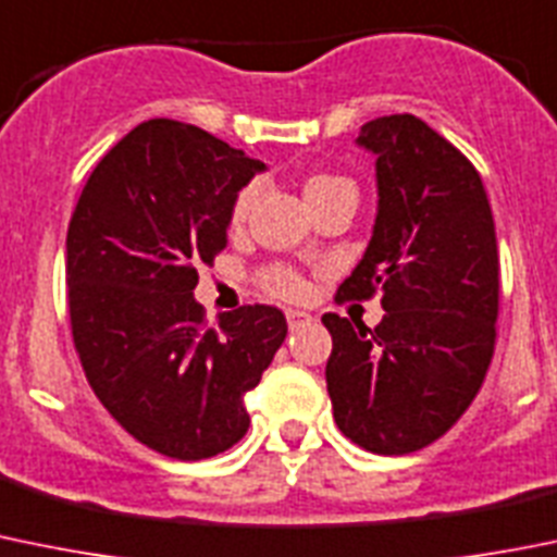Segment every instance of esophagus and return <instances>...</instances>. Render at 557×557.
Returning a JSON list of instances; mask_svg holds the SVG:
<instances>
[{
    "mask_svg": "<svg viewBox=\"0 0 557 557\" xmlns=\"http://www.w3.org/2000/svg\"><path fill=\"white\" fill-rule=\"evenodd\" d=\"M285 318H288V326L296 329V326H301V323L310 321V312H305V310H285Z\"/></svg>",
    "mask_w": 557,
    "mask_h": 557,
    "instance_id": "obj_1",
    "label": "esophagus"
}]
</instances>
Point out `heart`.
Here are the masks:
<instances>
[{"label":"heart","mask_w":557,"mask_h":557,"mask_svg":"<svg viewBox=\"0 0 557 557\" xmlns=\"http://www.w3.org/2000/svg\"><path fill=\"white\" fill-rule=\"evenodd\" d=\"M343 187H350V182L343 180V176L312 174L310 180L305 182V198H307V203H315V201H321V198H326L329 193L343 190ZM252 198H256V187H245V190H239V196H236V201H234V209H231V218H234V223H242V220L247 218V212H250V207H252ZM261 285L269 290V294L283 296V299H301L307 290L305 280H301L299 274L288 267L267 269V272L261 274Z\"/></svg>","instance_id":"heart-1"}]
</instances>
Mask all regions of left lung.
Listing matches in <instances>:
<instances>
[{"label": "left lung", "instance_id": "8db88e82", "mask_svg": "<svg viewBox=\"0 0 557 557\" xmlns=\"http://www.w3.org/2000/svg\"><path fill=\"white\" fill-rule=\"evenodd\" d=\"M375 154L377 214L337 299L381 294L375 329L337 312L326 388L345 438L372 455L438 441L482 388L495 350L500 263L493 209L471 160L422 119L361 124Z\"/></svg>", "mask_w": 557, "mask_h": 557}]
</instances>
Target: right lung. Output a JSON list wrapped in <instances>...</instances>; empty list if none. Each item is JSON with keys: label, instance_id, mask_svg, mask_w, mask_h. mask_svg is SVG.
Wrapping results in <instances>:
<instances>
[{"label": "right lung", "instance_id": "right-lung-1", "mask_svg": "<svg viewBox=\"0 0 557 557\" xmlns=\"http://www.w3.org/2000/svg\"><path fill=\"white\" fill-rule=\"evenodd\" d=\"M263 169L207 129L149 119L108 149L70 218L67 305L86 381L135 441L174 460L245 438V394L288 334L269 305L209 326L193 296Z\"/></svg>", "mask_w": 557, "mask_h": 557}]
</instances>
